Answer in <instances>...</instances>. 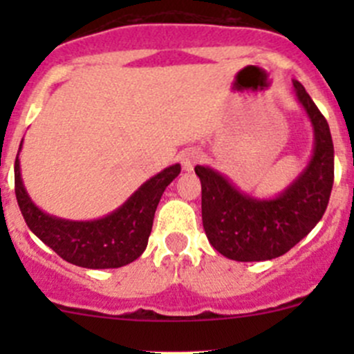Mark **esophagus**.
<instances>
[{
	"mask_svg": "<svg viewBox=\"0 0 354 354\" xmlns=\"http://www.w3.org/2000/svg\"><path fill=\"white\" fill-rule=\"evenodd\" d=\"M202 159H203L202 152H200L198 149H195V147H190V149H187V151H183V152H181V157H180L181 166H183L185 171L194 169V167L197 166V164Z\"/></svg>",
	"mask_w": 354,
	"mask_h": 354,
	"instance_id": "1",
	"label": "esophagus"
}]
</instances>
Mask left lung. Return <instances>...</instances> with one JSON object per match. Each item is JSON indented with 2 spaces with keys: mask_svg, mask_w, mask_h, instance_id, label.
<instances>
[{
  "mask_svg": "<svg viewBox=\"0 0 354 354\" xmlns=\"http://www.w3.org/2000/svg\"><path fill=\"white\" fill-rule=\"evenodd\" d=\"M296 99L315 135L313 156L303 173L276 198L241 194L212 167L195 166L202 183V223L210 245L231 260L262 262L284 255L322 219L334 183V144L327 120L298 80Z\"/></svg>",
  "mask_w": 354,
  "mask_h": 354,
  "instance_id": "left-lung-1",
  "label": "left lung"
}]
</instances>
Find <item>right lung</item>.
I'll return each instance as SVG.
<instances>
[{
	"label": "right lung",
	"mask_w": 354,
	"mask_h": 354,
	"mask_svg": "<svg viewBox=\"0 0 354 354\" xmlns=\"http://www.w3.org/2000/svg\"><path fill=\"white\" fill-rule=\"evenodd\" d=\"M180 171V164H173L157 173L109 216L94 221H66L42 212L32 202L20 176L17 154L15 195L32 233L63 260L85 269H118L137 260L147 248L157 203Z\"/></svg>",
	"instance_id": "1"
}]
</instances>
